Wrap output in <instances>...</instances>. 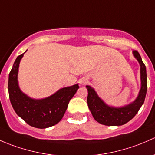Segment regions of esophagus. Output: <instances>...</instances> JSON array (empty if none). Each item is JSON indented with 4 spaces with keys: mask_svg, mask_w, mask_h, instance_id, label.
I'll return each instance as SVG.
<instances>
[{
    "mask_svg": "<svg viewBox=\"0 0 155 155\" xmlns=\"http://www.w3.org/2000/svg\"><path fill=\"white\" fill-rule=\"evenodd\" d=\"M87 80H85V79H83V80H81V81H80V84H81V85H85L86 84H87Z\"/></svg>",
    "mask_w": 155,
    "mask_h": 155,
    "instance_id": "esophagus-1",
    "label": "esophagus"
}]
</instances>
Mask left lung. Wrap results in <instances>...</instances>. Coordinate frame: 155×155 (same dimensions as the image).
Listing matches in <instances>:
<instances>
[{"instance_id":"1","label":"left lung","mask_w":155,"mask_h":155,"mask_svg":"<svg viewBox=\"0 0 155 155\" xmlns=\"http://www.w3.org/2000/svg\"><path fill=\"white\" fill-rule=\"evenodd\" d=\"M133 54L140 63V74H141V89L138 97L133 103L123 107H111L107 106L102 101L92 87L87 86V88L88 89V96H87L88 107L94 119L100 124L108 126L124 125L136 116L139 110L144 103L146 92H147L146 68L139 52L134 50Z\"/></svg>"}]
</instances>
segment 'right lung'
<instances>
[{"mask_svg": "<svg viewBox=\"0 0 155 155\" xmlns=\"http://www.w3.org/2000/svg\"><path fill=\"white\" fill-rule=\"evenodd\" d=\"M21 54L15 60L9 74V97L14 110L32 127L46 128L58 123L64 116L70 100L79 88L78 84L65 87L45 99L34 100L27 96L18 85V70Z\"/></svg>", "mask_w": 155, "mask_h": 155, "instance_id": "right-lung-1", "label": "right lung"}]
</instances>
